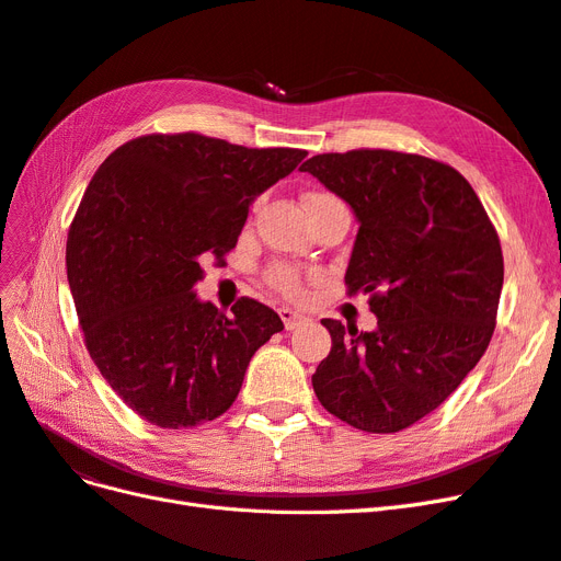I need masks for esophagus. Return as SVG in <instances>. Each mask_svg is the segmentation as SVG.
<instances>
[{
	"label": "esophagus",
	"instance_id": "obj_1",
	"mask_svg": "<svg viewBox=\"0 0 561 561\" xmlns=\"http://www.w3.org/2000/svg\"><path fill=\"white\" fill-rule=\"evenodd\" d=\"M280 320H283L285 330H297V328L304 325V322H309L307 316H301V313H297L293 309H280Z\"/></svg>",
	"mask_w": 561,
	"mask_h": 561
}]
</instances>
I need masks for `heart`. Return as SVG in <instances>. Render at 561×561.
<instances>
[{"instance_id": "b5f03b06", "label": "heart", "mask_w": 561, "mask_h": 561, "mask_svg": "<svg viewBox=\"0 0 561 561\" xmlns=\"http://www.w3.org/2000/svg\"><path fill=\"white\" fill-rule=\"evenodd\" d=\"M318 201H334V196L325 194V192H313V194L307 196V203H318ZM266 278H268L271 287L278 290L280 295L290 297V299L304 297V280H301L297 268L287 266V264H274L268 268Z\"/></svg>"}]
</instances>
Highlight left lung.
Returning <instances> with one entry per match:
<instances>
[{"label":"left lung","mask_w":561,"mask_h":561,"mask_svg":"<svg viewBox=\"0 0 561 561\" xmlns=\"http://www.w3.org/2000/svg\"><path fill=\"white\" fill-rule=\"evenodd\" d=\"M358 217L348 297L367 293L377 330L325 318L332 351L313 375L330 414L400 433L431 414L480 363L503 287L499 233L456 168L393 149L318 154L299 168Z\"/></svg>","instance_id":"1"}]
</instances>
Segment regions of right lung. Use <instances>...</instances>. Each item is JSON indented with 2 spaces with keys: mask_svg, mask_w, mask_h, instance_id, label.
<instances>
[{
  "mask_svg": "<svg viewBox=\"0 0 561 561\" xmlns=\"http://www.w3.org/2000/svg\"><path fill=\"white\" fill-rule=\"evenodd\" d=\"M304 149H250L201 133L128 140L98 168L67 233V280L95 367L159 428L222 416L250 358L283 320L241 297L233 318L198 301L203 260L236 248L250 203Z\"/></svg>",
  "mask_w": 561,
  "mask_h": 561,
  "instance_id": "add662e5",
  "label": "right lung"
}]
</instances>
